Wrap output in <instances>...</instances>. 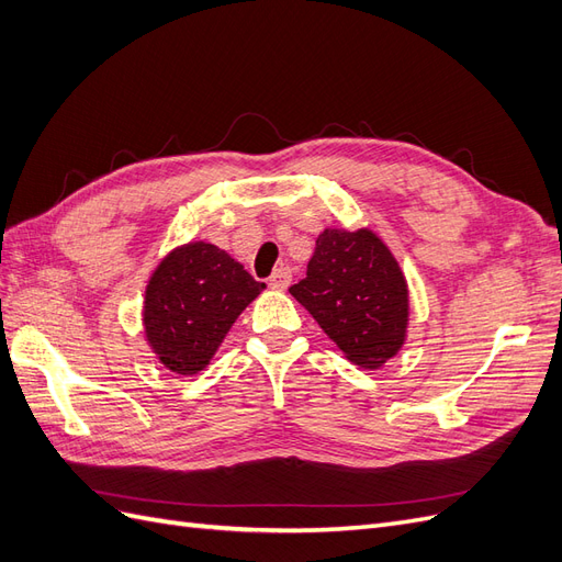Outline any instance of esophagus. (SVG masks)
I'll list each match as a JSON object with an SVG mask.
<instances>
[{"label": "esophagus", "instance_id": "obj_1", "mask_svg": "<svg viewBox=\"0 0 562 562\" xmlns=\"http://www.w3.org/2000/svg\"><path fill=\"white\" fill-rule=\"evenodd\" d=\"M291 281H293V274H291V269H288V267L277 269L274 274L269 277V285L274 288V291H285V288L291 285Z\"/></svg>", "mask_w": 562, "mask_h": 562}]
</instances>
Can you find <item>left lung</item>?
Returning <instances> with one entry per match:
<instances>
[{
  "instance_id": "8db88e82",
  "label": "left lung",
  "mask_w": 562,
  "mask_h": 562,
  "mask_svg": "<svg viewBox=\"0 0 562 562\" xmlns=\"http://www.w3.org/2000/svg\"><path fill=\"white\" fill-rule=\"evenodd\" d=\"M288 291L353 366L378 370L405 345L411 291L394 252L370 227L323 229L307 277Z\"/></svg>"
}]
</instances>
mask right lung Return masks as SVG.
<instances>
[{"label": "right lung", "mask_w": 562, "mask_h": 562, "mask_svg": "<svg viewBox=\"0 0 562 562\" xmlns=\"http://www.w3.org/2000/svg\"><path fill=\"white\" fill-rule=\"evenodd\" d=\"M265 288L209 241L168 250L145 285L143 330L151 353L176 375H196Z\"/></svg>", "instance_id": "1"}]
</instances>
